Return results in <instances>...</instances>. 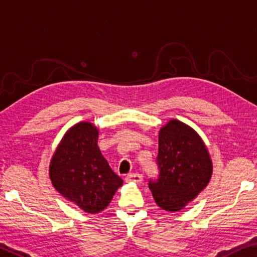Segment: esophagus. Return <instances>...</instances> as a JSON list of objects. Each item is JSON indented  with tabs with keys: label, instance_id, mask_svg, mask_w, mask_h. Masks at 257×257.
I'll list each match as a JSON object with an SVG mask.
<instances>
[{
	"label": "esophagus",
	"instance_id": "obj_1",
	"mask_svg": "<svg viewBox=\"0 0 257 257\" xmlns=\"http://www.w3.org/2000/svg\"><path fill=\"white\" fill-rule=\"evenodd\" d=\"M143 180V176L141 175V173H129L125 177V182H133V183H142Z\"/></svg>",
	"mask_w": 257,
	"mask_h": 257
}]
</instances>
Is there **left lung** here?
<instances>
[{"mask_svg": "<svg viewBox=\"0 0 257 257\" xmlns=\"http://www.w3.org/2000/svg\"><path fill=\"white\" fill-rule=\"evenodd\" d=\"M157 179L149 180L156 204L169 212L185 207L207 186L213 166L200 136L178 120H171L158 136Z\"/></svg>", "mask_w": 257, "mask_h": 257, "instance_id": "left-lung-1", "label": "left lung"}]
</instances>
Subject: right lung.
<instances>
[{
  "instance_id": "add662e5",
  "label": "right lung",
  "mask_w": 257,
  "mask_h": 257,
  "mask_svg": "<svg viewBox=\"0 0 257 257\" xmlns=\"http://www.w3.org/2000/svg\"><path fill=\"white\" fill-rule=\"evenodd\" d=\"M99 130L79 122L61 140L50 163L52 185L84 212L95 214L109 205L123 184L97 147Z\"/></svg>"
}]
</instances>
